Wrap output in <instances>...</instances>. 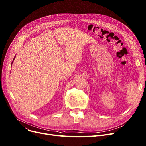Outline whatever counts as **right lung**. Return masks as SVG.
Segmentation results:
<instances>
[{"mask_svg": "<svg viewBox=\"0 0 146 146\" xmlns=\"http://www.w3.org/2000/svg\"><path fill=\"white\" fill-rule=\"evenodd\" d=\"M15 57H14V59H13V60H15ZM13 62H12V63H13Z\"/></svg>", "mask_w": 146, "mask_h": 146, "instance_id": "add662e5", "label": "right lung"}]
</instances>
